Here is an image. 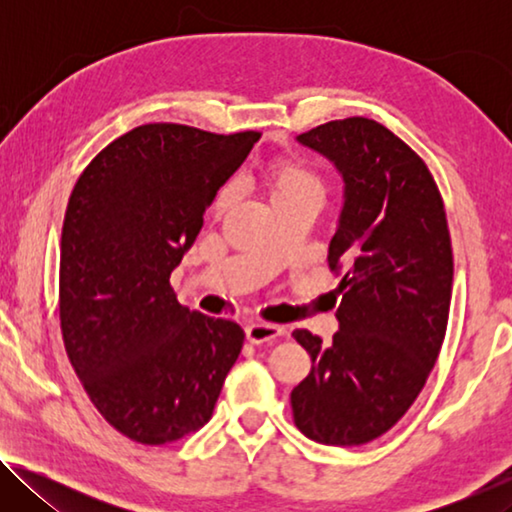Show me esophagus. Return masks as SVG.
<instances>
[{"instance_id": "1", "label": "esophagus", "mask_w": 512, "mask_h": 512, "mask_svg": "<svg viewBox=\"0 0 512 512\" xmlns=\"http://www.w3.org/2000/svg\"><path fill=\"white\" fill-rule=\"evenodd\" d=\"M284 329L277 327V325H268V323H250L246 327V339L259 345V343H268V341H275L277 336H282Z\"/></svg>"}]
</instances>
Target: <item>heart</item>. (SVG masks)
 <instances>
[{"label":"heart","instance_id":"heart-1","mask_svg":"<svg viewBox=\"0 0 512 512\" xmlns=\"http://www.w3.org/2000/svg\"><path fill=\"white\" fill-rule=\"evenodd\" d=\"M268 187H271L273 201L277 198H291L300 194H323V185L314 171L298 158H277L268 164L266 171ZM235 198V187H225L214 203L216 212H223Z\"/></svg>","mask_w":512,"mask_h":512}]
</instances>
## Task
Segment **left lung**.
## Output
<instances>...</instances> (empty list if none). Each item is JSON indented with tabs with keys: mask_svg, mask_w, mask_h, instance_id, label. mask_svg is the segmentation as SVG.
Masks as SVG:
<instances>
[{
	"mask_svg": "<svg viewBox=\"0 0 512 512\" xmlns=\"http://www.w3.org/2000/svg\"><path fill=\"white\" fill-rule=\"evenodd\" d=\"M296 140L343 178L327 250L343 280L332 343L293 332L314 363L291 391L293 420L316 443L363 445L409 411L443 345L454 280L445 207L420 155L377 121H327Z\"/></svg>",
	"mask_w": 512,
	"mask_h": 512,
	"instance_id": "left-lung-1",
	"label": "left lung"
}]
</instances>
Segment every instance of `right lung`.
<instances>
[{"instance_id": "add662e5", "label": "right lung", "mask_w": 512, "mask_h": 512, "mask_svg": "<svg viewBox=\"0 0 512 512\" xmlns=\"http://www.w3.org/2000/svg\"><path fill=\"white\" fill-rule=\"evenodd\" d=\"M259 133L146 124L76 180L60 239V329L92 404L135 443L212 418L244 329L180 305L169 277Z\"/></svg>"}]
</instances>
